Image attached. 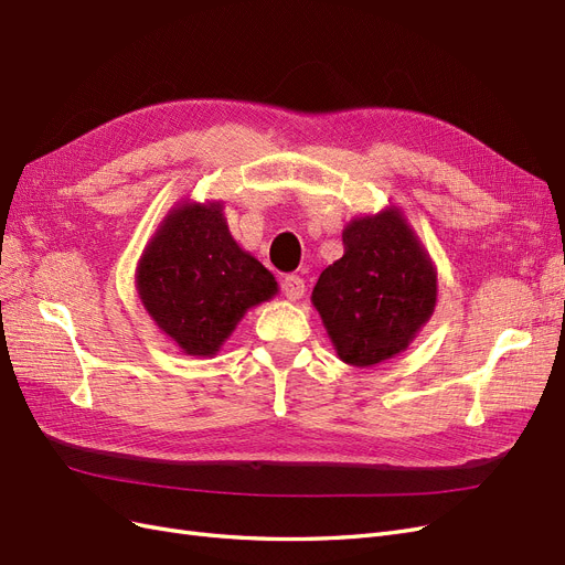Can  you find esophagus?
<instances>
[{"label": "esophagus", "instance_id": "obj_1", "mask_svg": "<svg viewBox=\"0 0 565 565\" xmlns=\"http://www.w3.org/2000/svg\"><path fill=\"white\" fill-rule=\"evenodd\" d=\"M281 291L288 300H298L305 296V281L300 277H296V274H288L281 284Z\"/></svg>", "mask_w": 565, "mask_h": 565}]
</instances>
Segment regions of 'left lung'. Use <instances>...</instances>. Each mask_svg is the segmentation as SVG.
I'll use <instances>...</instances> for the list:
<instances>
[{
  "label": "left lung",
  "instance_id": "left-lung-1",
  "mask_svg": "<svg viewBox=\"0 0 565 565\" xmlns=\"http://www.w3.org/2000/svg\"><path fill=\"white\" fill-rule=\"evenodd\" d=\"M343 257L319 274L312 305L345 364L374 366L414 341L438 300V274L397 207L354 217Z\"/></svg>",
  "mask_w": 565,
  "mask_h": 565
}]
</instances>
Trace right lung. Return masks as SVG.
Instances as JSON below:
<instances>
[{
    "instance_id": "add662e5",
    "label": "right lung",
    "mask_w": 565,
    "mask_h": 565,
    "mask_svg": "<svg viewBox=\"0 0 565 565\" xmlns=\"http://www.w3.org/2000/svg\"><path fill=\"white\" fill-rule=\"evenodd\" d=\"M137 291L156 327L186 354L213 358L277 279L230 234L222 203H182L160 222L137 267Z\"/></svg>"
}]
</instances>
